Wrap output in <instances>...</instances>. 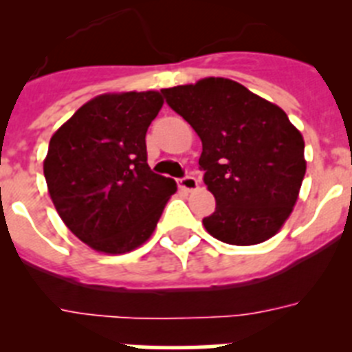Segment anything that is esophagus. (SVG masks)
<instances>
[{
	"mask_svg": "<svg viewBox=\"0 0 352 352\" xmlns=\"http://www.w3.org/2000/svg\"><path fill=\"white\" fill-rule=\"evenodd\" d=\"M178 186L182 188V190H186V192H192L195 190L199 186L197 179L194 178V176H183V178L178 179Z\"/></svg>",
	"mask_w": 352,
	"mask_h": 352,
	"instance_id": "obj_1",
	"label": "esophagus"
}]
</instances>
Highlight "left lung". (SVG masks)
Listing matches in <instances>:
<instances>
[{"label": "left lung", "mask_w": 352, "mask_h": 352, "mask_svg": "<svg viewBox=\"0 0 352 352\" xmlns=\"http://www.w3.org/2000/svg\"><path fill=\"white\" fill-rule=\"evenodd\" d=\"M162 95L203 141L199 166L217 201L203 219L206 231L229 245H257L275 236L296 204L307 170L303 138L287 114L222 77Z\"/></svg>", "instance_id": "8db88e82"}]
</instances>
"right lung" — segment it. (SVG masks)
<instances>
[{
    "mask_svg": "<svg viewBox=\"0 0 352 352\" xmlns=\"http://www.w3.org/2000/svg\"><path fill=\"white\" fill-rule=\"evenodd\" d=\"M158 91L100 95L77 109L49 142L43 176L56 211L80 241L125 254L153 234L176 182L148 166L146 132Z\"/></svg>",
    "mask_w": 352,
    "mask_h": 352,
    "instance_id": "right-lung-1",
    "label": "right lung"
}]
</instances>
